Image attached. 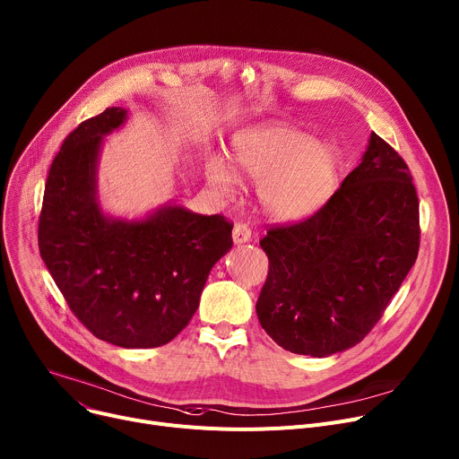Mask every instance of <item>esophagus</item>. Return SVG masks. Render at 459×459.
Segmentation results:
<instances>
[{"label": "esophagus", "instance_id": "esophagus-1", "mask_svg": "<svg viewBox=\"0 0 459 459\" xmlns=\"http://www.w3.org/2000/svg\"><path fill=\"white\" fill-rule=\"evenodd\" d=\"M251 239V229L243 223H236L232 230V241L234 246H241V243H247Z\"/></svg>", "mask_w": 459, "mask_h": 459}]
</instances>
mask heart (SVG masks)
Instances as JSON below:
<instances>
[{
    "label": "heart",
    "instance_id": "1",
    "mask_svg": "<svg viewBox=\"0 0 459 459\" xmlns=\"http://www.w3.org/2000/svg\"><path fill=\"white\" fill-rule=\"evenodd\" d=\"M230 160L239 175L260 182L258 199L267 216L277 221L310 218L338 185V149L281 124L234 134ZM204 173L208 185L221 194H232L238 186L236 173L223 159L210 157Z\"/></svg>",
    "mask_w": 459,
    "mask_h": 459
}]
</instances>
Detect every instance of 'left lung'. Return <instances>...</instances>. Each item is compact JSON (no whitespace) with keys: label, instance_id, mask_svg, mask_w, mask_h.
Instances as JSON below:
<instances>
[{"label":"left lung","instance_id":"obj_1","mask_svg":"<svg viewBox=\"0 0 459 459\" xmlns=\"http://www.w3.org/2000/svg\"><path fill=\"white\" fill-rule=\"evenodd\" d=\"M419 199L406 162L371 133L361 162L312 218L269 229L256 302L262 328L282 349L326 358L382 317L419 253Z\"/></svg>","mask_w":459,"mask_h":459}]
</instances>
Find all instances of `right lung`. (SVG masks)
Returning a JSON list of instances; mask_svg holds the SVG:
<instances>
[{
    "mask_svg": "<svg viewBox=\"0 0 459 459\" xmlns=\"http://www.w3.org/2000/svg\"><path fill=\"white\" fill-rule=\"evenodd\" d=\"M127 121L112 107L68 134L55 157L39 221L40 256L77 319L96 338L151 349L194 317L232 225L166 203L138 220L103 212L98 164L105 136Z\"/></svg>",
    "mask_w": 459,
    "mask_h": 459,
    "instance_id": "right-lung-1",
    "label": "right lung"
}]
</instances>
